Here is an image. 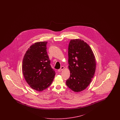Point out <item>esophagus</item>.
<instances>
[{
	"label": "esophagus",
	"instance_id": "obj_1",
	"mask_svg": "<svg viewBox=\"0 0 120 120\" xmlns=\"http://www.w3.org/2000/svg\"><path fill=\"white\" fill-rule=\"evenodd\" d=\"M65 69V67L64 66H62L60 69H58V72H61V71H62L63 69Z\"/></svg>",
	"mask_w": 120,
	"mask_h": 120
}]
</instances>
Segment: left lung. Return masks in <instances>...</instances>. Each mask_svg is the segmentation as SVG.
<instances>
[{
  "label": "left lung",
  "mask_w": 120,
  "mask_h": 120,
  "mask_svg": "<svg viewBox=\"0 0 120 120\" xmlns=\"http://www.w3.org/2000/svg\"><path fill=\"white\" fill-rule=\"evenodd\" d=\"M68 63L70 77L66 85L78 92L85 89L94 76L95 58L91 47L84 40H71L68 47Z\"/></svg>",
  "instance_id": "1"
}]
</instances>
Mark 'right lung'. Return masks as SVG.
Instances as JSON below:
<instances>
[{
    "label": "right lung",
    "instance_id": "right-lung-1",
    "mask_svg": "<svg viewBox=\"0 0 120 120\" xmlns=\"http://www.w3.org/2000/svg\"><path fill=\"white\" fill-rule=\"evenodd\" d=\"M47 43L44 41L33 44L26 51L22 62V73L26 81L38 91L49 87L55 75L47 55Z\"/></svg>",
    "mask_w": 120,
    "mask_h": 120
}]
</instances>
